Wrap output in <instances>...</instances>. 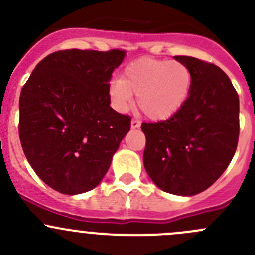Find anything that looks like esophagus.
Masks as SVG:
<instances>
[{"mask_svg": "<svg viewBox=\"0 0 255 255\" xmlns=\"http://www.w3.org/2000/svg\"><path fill=\"white\" fill-rule=\"evenodd\" d=\"M130 127H132L133 129H135V128H139L140 122L138 120H132V122H130Z\"/></svg>", "mask_w": 255, "mask_h": 255, "instance_id": "obj_1", "label": "esophagus"}]
</instances>
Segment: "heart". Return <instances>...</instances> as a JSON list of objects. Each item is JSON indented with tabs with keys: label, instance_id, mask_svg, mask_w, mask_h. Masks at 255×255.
<instances>
[{
	"label": "heart",
	"instance_id": "b5f03b06",
	"mask_svg": "<svg viewBox=\"0 0 255 255\" xmlns=\"http://www.w3.org/2000/svg\"><path fill=\"white\" fill-rule=\"evenodd\" d=\"M192 74L180 61L144 58L129 64L121 79L110 86V97L118 111L132 106L133 95L137 105L150 120L171 117L184 106L191 92Z\"/></svg>",
	"mask_w": 255,
	"mask_h": 255
}]
</instances>
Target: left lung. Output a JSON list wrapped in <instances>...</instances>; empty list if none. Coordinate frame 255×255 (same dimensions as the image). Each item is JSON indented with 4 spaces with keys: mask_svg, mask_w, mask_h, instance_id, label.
Wrapping results in <instances>:
<instances>
[{
    "mask_svg": "<svg viewBox=\"0 0 255 255\" xmlns=\"http://www.w3.org/2000/svg\"><path fill=\"white\" fill-rule=\"evenodd\" d=\"M174 58L191 71V92L170 118L142 123L143 163L159 189L192 196L222 175L235 155L239 99L230 78L215 64L192 56Z\"/></svg>",
    "mask_w": 255,
    "mask_h": 255,
    "instance_id": "obj_1",
    "label": "left lung"
}]
</instances>
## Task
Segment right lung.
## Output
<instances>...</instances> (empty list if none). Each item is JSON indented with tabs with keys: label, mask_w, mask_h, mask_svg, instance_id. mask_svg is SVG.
Here are the masks:
<instances>
[{
	"label": "right lung",
	"mask_w": 255,
	"mask_h": 255,
	"mask_svg": "<svg viewBox=\"0 0 255 255\" xmlns=\"http://www.w3.org/2000/svg\"><path fill=\"white\" fill-rule=\"evenodd\" d=\"M125 50H68L45 56L19 97V139L28 163L65 195L92 190L111 165L130 117L110 106V80Z\"/></svg>",
	"instance_id": "right-lung-1"
}]
</instances>
